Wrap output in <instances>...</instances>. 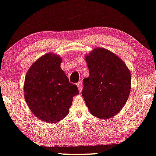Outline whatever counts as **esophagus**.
Masks as SVG:
<instances>
[{
	"instance_id": "1",
	"label": "esophagus",
	"mask_w": 156,
	"mask_h": 156,
	"mask_svg": "<svg viewBox=\"0 0 156 156\" xmlns=\"http://www.w3.org/2000/svg\"><path fill=\"white\" fill-rule=\"evenodd\" d=\"M76 85H77L78 87V90L80 92H82V87H83V85H82V82H79L77 84H76Z\"/></svg>"
}]
</instances>
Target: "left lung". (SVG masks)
<instances>
[{"mask_svg":"<svg viewBox=\"0 0 156 156\" xmlns=\"http://www.w3.org/2000/svg\"><path fill=\"white\" fill-rule=\"evenodd\" d=\"M90 76L82 95L90 112L109 119L122 110L131 90V74L120 58L108 50L95 48L85 57Z\"/></svg>","mask_w":156,"mask_h":156,"instance_id":"1","label":"left lung"}]
</instances>
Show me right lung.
Instances as JSON below:
<instances>
[{
    "instance_id": "obj_1",
    "label": "right lung",
    "mask_w": 156,
    "mask_h": 156,
    "mask_svg": "<svg viewBox=\"0 0 156 156\" xmlns=\"http://www.w3.org/2000/svg\"><path fill=\"white\" fill-rule=\"evenodd\" d=\"M59 55L47 53L32 65L25 77L27 104L40 120L55 124L69 112L73 97L79 94L76 84L69 82L61 69Z\"/></svg>"
}]
</instances>
